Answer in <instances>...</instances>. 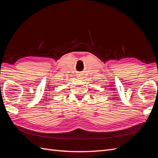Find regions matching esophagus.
<instances>
[{
    "label": "esophagus",
    "mask_w": 158,
    "mask_h": 158,
    "mask_svg": "<svg viewBox=\"0 0 158 158\" xmlns=\"http://www.w3.org/2000/svg\"><path fill=\"white\" fill-rule=\"evenodd\" d=\"M78 78H79V79H81V80H82V79L84 78V76H83V74H80V75H79V76H78Z\"/></svg>",
    "instance_id": "esophagus-1"
}]
</instances>
